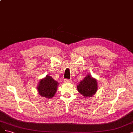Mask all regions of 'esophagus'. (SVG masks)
I'll use <instances>...</instances> for the list:
<instances>
[{
  "label": "esophagus",
  "mask_w": 133,
  "mask_h": 133,
  "mask_svg": "<svg viewBox=\"0 0 133 133\" xmlns=\"http://www.w3.org/2000/svg\"><path fill=\"white\" fill-rule=\"evenodd\" d=\"M64 82L65 83H70L71 82V79H66L64 80Z\"/></svg>",
  "instance_id": "1"
}]
</instances>
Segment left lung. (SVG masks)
<instances>
[{"label": "left lung", "mask_w": 133, "mask_h": 133, "mask_svg": "<svg viewBox=\"0 0 133 133\" xmlns=\"http://www.w3.org/2000/svg\"><path fill=\"white\" fill-rule=\"evenodd\" d=\"M77 87L78 91L84 97H90L95 95L98 89L97 80L93 78L91 75H87Z\"/></svg>", "instance_id": "obj_1"}]
</instances>
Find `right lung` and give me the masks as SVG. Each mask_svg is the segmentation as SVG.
<instances>
[{
	"instance_id": "obj_1",
	"label": "right lung",
	"mask_w": 133,
	"mask_h": 133,
	"mask_svg": "<svg viewBox=\"0 0 133 133\" xmlns=\"http://www.w3.org/2000/svg\"><path fill=\"white\" fill-rule=\"evenodd\" d=\"M58 83L50 76L47 75L41 79L37 85V91L39 95L46 98H52L57 91Z\"/></svg>"
}]
</instances>
